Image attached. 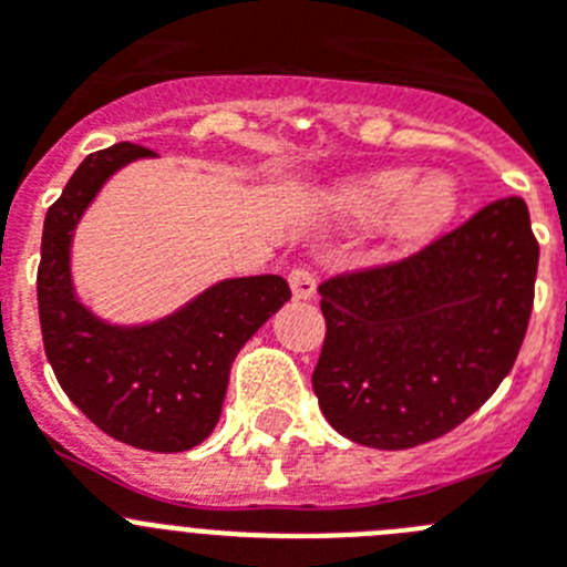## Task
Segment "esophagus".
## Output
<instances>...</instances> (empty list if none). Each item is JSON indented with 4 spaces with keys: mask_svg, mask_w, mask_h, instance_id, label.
I'll return each instance as SVG.
<instances>
[{
    "mask_svg": "<svg viewBox=\"0 0 567 567\" xmlns=\"http://www.w3.org/2000/svg\"><path fill=\"white\" fill-rule=\"evenodd\" d=\"M289 289H292L295 300H309L315 295V289H318V278H315L312 269L295 267L289 272Z\"/></svg>",
    "mask_w": 567,
    "mask_h": 567,
    "instance_id": "34e87169",
    "label": "esophagus"
}]
</instances>
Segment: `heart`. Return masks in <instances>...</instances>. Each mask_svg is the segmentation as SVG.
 Returning a JSON list of instances; mask_svg holds the SVG:
<instances>
[{
	"label": "heart",
	"mask_w": 567,
	"mask_h": 567,
	"mask_svg": "<svg viewBox=\"0 0 567 567\" xmlns=\"http://www.w3.org/2000/svg\"><path fill=\"white\" fill-rule=\"evenodd\" d=\"M323 207L343 229L383 221L385 244L398 252H414L454 221L460 187L445 173L417 178L412 167H383L332 184L323 193Z\"/></svg>",
	"instance_id": "heart-1"
}]
</instances>
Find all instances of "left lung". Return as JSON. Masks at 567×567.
Here are the masks:
<instances>
[{
  "label": "left lung",
  "mask_w": 567,
  "mask_h": 567,
  "mask_svg": "<svg viewBox=\"0 0 567 567\" xmlns=\"http://www.w3.org/2000/svg\"><path fill=\"white\" fill-rule=\"evenodd\" d=\"M539 247L523 198H503L414 258L320 284V412L352 443L437 440L497 392L534 307Z\"/></svg>",
  "instance_id": "obj_1"
}]
</instances>
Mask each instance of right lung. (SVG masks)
I'll list each match as a JSON object with an SVG mask.
<instances>
[{
  "label": "right lung",
  "mask_w": 567,
  "mask_h": 567,
  "mask_svg": "<svg viewBox=\"0 0 567 567\" xmlns=\"http://www.w3.org/2000/svg\"><path fill=\"white\" fill-rule=\"evenodd\" d=\"M158 158L142 144L87 155L44 215L37 295L44 354L79 412L118 443L189 452L213 434L235 354L289 300L280 275L224 278L144 323L99 318L73 284V238L104 184Z\"/></svg>",
  "instance_id": "right-lung-1"
}]
</instances>
